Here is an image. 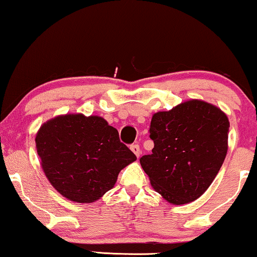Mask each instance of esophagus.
Segmentation results:
<instances>
[{"label": "esophagus", "instance_id": "esophagus-1", "mask_svg": "<svg viewBox=\"0 0 257 257\" xmlns=\"http://www.w3.org/2000/svg\"><path fill=\"white\" fill-rule=\"evenodd\" d=\"M130 150H132L133 153L136 155V157H137V158L140 157V155H141V150H140V146H139V144H133V146L130 147Z\"/></svg>", "mask_w": 257, "mask_h": 257}]
</instances>
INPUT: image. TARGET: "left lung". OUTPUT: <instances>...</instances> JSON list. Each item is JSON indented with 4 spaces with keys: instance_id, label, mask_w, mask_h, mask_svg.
<instances>
[{
    "instance_id": "obj_1",
    "label": "left lung",
    "mask_w": 257,
    "mask_h": 257,
    "mask_svg": "<svg viewBox=\"0 0 257 257\" xmlns=\"http://www.w3.org/2000/svg\"><path fill=\"white\" fill-rule=\"evenodd\" d=\"M228 129L219 107L198 99L155 113L149 130L155 147L140 158L153 189L172 205L202 196L226 158Z\"/></svg>"
}]
</instances>
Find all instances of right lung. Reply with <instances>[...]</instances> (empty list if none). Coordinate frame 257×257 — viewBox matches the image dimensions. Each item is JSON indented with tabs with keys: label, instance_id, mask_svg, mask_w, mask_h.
Returning <instances> with one entry per match:
<instances>
[{
	"label": "right lung",
	"instance_id": "obj_1",
	"mask_svg": "<svg viewBox=\"0 0 257 257\" xmlns=\"http://www.w3.org/2000/svg\"><path fill=\"white\" fill-rule=\"evenodd\" d=\"M36 149L46 178L61 196L91 204L113 189L120 171L136 161L118 133L97 115H59L41 125Z\"/></svg>",
	"mask_w": 257,
	"mask_h": 257
}]
</instances>
